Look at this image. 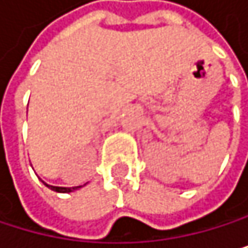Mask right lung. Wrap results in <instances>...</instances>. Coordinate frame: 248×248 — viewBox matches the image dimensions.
I'll use <instances>...</instances> for the list:
<instances>
[{
	"instance_id": "obj_1",
	"label": "right lung",
	"mask_w": 248,
	"mask_h": 248,
	"mask_svg": "<svg viewBox=\"0 0 248 248\" xmlns=\"http://www.w3.org/2000/svg\"><path fill=\"white\" fill-rule=\"evenodd\" d=\"M49 189H52V190H55V192H59V193H70V192H74V190H77L78 187H81V186H76V187H58V186H49V185H46Z\"/></svg>"
}]
</instances>
